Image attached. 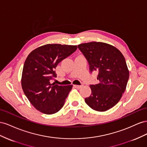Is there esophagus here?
I'll use <instances>...</instances> for the list:
<instances>
[{"mask_svg":"<svg viewBox=\"0 0 147 147\" xmlns=\"http://www.w3.org/2000/svg\"><path fill=\"white\" fill-rule=\"evenodd\" d=\"M82 85H74V87L77 88V89H79V88L82 87Z\"/></svg>","mask_w":147,"mask_h":147,"instance_id":"esophagus-1","label":"esophagus"}]
</instances>
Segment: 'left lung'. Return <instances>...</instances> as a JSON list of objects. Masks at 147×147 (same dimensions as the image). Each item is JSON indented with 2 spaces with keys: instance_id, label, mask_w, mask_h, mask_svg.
<instances>
[{
  "instance_id": "1",
  "label": "left lung",
  "mask_w": 147,
  "mask_h": 147,
  "mask_svg": "<svg viewBox=\"0 0 147 147\" xmlns=\"http://www.w3.org/2000/svg\"><path fill=\"white\" fill-rule=\"evenodd\" d=\"M89 64L91 73H98V84L90 85L92 93L85 102L92 109L105 111L114 107L124 92L129 71L124 57L114 46L100 42L78 45Z\"/></svg>"
}]
</instances>
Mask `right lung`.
<instances>
[{
	"mask_svg": "<svg viewBox=\"0 0 147 147\" xmlns=\"http://www.w3.org/2000/svg\"><path fill=\"white\" fill-rule=\"evenodd\" d=\"M77 45L46 44L29 54L23 66L22 87L25 95L36 110L46 115L58 112L63 106L73 85L51 83L57 77L55 69L71 55Z\"/></svg>",
	"mask_w": 147,
	"mask_h": 147,
	"instance_id": "right-lung-1",
	"label": "right lung"
}]
</instances>
